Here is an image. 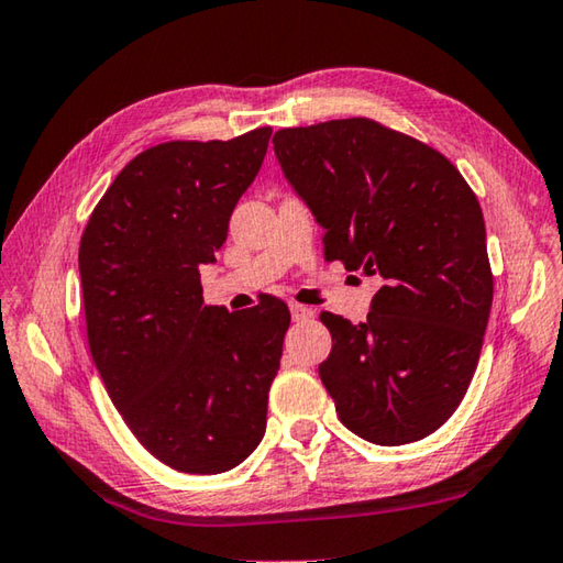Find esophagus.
I'll return each mask as SVG.
<instances>
[{
    "label": "esophagus",
    "instance_id": "1",
    "mask_svg": "<svg viewBox=\"0 0 563 563\" xmlns=\"http://www.w3.org/2000/svg\"><path fill=\"white\" fill-rule=\"evenodd\" d=\"M290 314H292V320H295V322H300V320H310V317L314 314V310H312V308H308V305L290 302Z\"/></svg>",
    "mask_w": 563,
    "mask_h": 563
}]
</instances>
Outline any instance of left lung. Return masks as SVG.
Segmentation results:
<instances>
[{
	"label": "left lung",
	"instance_id": "1",
	"mask_svg": "<svg viewBox=\"0 0 563 563\" xmlns=\"http://www.w3.org/2000/svg\"><path fill=\"white\" fill-rule=\"evenodd\" d=\"M273 147L324 261L382 280L364 322L320 314L336 416L376 445L421 441L463 401L493 308L477 197L441 152L369 118L278 130Z\"/></svg>",
	"mask_w": 563,
	"mask_h": 563
}]
</instances>
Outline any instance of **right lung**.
<instances>
[{
	"label": "right lung",
	"instance_id": "add662e5",
	"mask_svg": "<svg viewBox=\"0 0 563 563\" xmlns=\"http://www.w3.org/2000/svg\"><path fill=\"white\" fill-rule=\"evenodd\" d=\"M271 128L229 142H165L125 165L80 239L88 344L137 441L189 475L243 463L265 433L288 305H203L231 213L258 175Z\"/></svg>",
	"mask_w": 563,
	"mask_h": 563
}]
</instances>
